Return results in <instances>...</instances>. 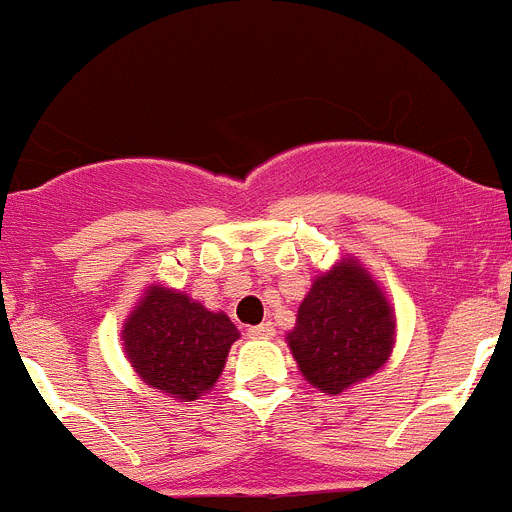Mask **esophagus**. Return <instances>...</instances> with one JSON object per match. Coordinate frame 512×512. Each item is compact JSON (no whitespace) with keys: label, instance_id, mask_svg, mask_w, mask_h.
Here are the masks:
<instances>
[{"label":"esophagus","instance_id":"1","mask_svg":"<svg viewBox=\"0 0 512 512\" xmlns=\"http://www.w3.org/2000/svg\"><path fill=\"white\" fill-rule=\"evenodd\" d=\"M274 333H277L274 323H261V325H253V328H248V336L261 338V341H269V338H274Z\"/></svg>","mask_w":512,"mask_h":512}]
</instances>
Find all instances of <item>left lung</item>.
I'll return each instance as SVG.
<instances>
[{"label":"left lung","mask_w":512,"mask_h":512,"mask_svg":"<svg viewBox=\"0 0 512 512\" xmlns=\"http://www.w3.org/2000/svg\"><path fill=\"white\" fill-rule=\"evenodd\" d=\"M302 377L328 395L379 372L395 346V312L359 259L315 277L287 333Z\"/></svg>","instance_id":"obj_1"}]
</instances>
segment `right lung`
Instances as JSON below:
<instances>
[{
    "label": "right lung",
    "mask_w": 512,
    "mask_h": 512,
    "mask_svg": "<svg viewBox=\"0 0 512 512\" xmlns=\"http://www.w3.org/2000/svg\"><path fill=\"white\" fill-rule=\"evenodd\" d=\"M238 336L225 312H212L184 292L151 284L125 320L122 346L143 382L192 402L215 387Z\"/></svg>",
    "instance_id": "1"
}]
</instances>
